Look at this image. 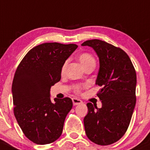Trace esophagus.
<instances>
[{"label":"esophagus","mask_w":150,"mask_h":150,"mask_svg":"<svg viewBox=\"0 0 150 150\" xmlns=\"http://www.w3.org/2000/svg\"><path fill=\"white\" fill-rule=\"evenodd\" d=\"M72 103H73L74 105H79V104L82 103V100H80V99L77 98H73L72 99Z\"/></svg>","instance_id":"obj_1"}]
</instances>
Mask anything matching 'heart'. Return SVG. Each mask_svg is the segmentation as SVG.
<instances>
[{
	"instance_id": "b5f03b06",
	"label": "heart",
	"mask_w": 150,
	"mask_h": 150,
	"mask_svg": "<svg viewBox=\"0 0 150 150\" xmlns=\"http://www.w3.org/2000/svg\"><path fill=\"white\" fill-rule=\"evenodd\" d=\"M78 59H79L80 62L81 63L82 66L85 68H86L87 67H89V66L91 65H96V59L95 58L93 57L92 54H91L90 53L88 52H83L81 54H79L78 56ZM65 66H66V63H64V65L62 66V70L64 71V68H65ZM83 88V86H76L75 87V91L76 92H80L81 91L82 88Z\"/></svg>"
}]
</instances>
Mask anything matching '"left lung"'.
Returning <instances> with one entry per match:
<instances>
[{"label":"left lung","mask_w":150,"mask_h":150,"mask_svg":"<svg viewBox=\"0 0 150 150\" xmlns=\"http://www.w3.org/2000/svg\"><path fill=\"white\" fill-rule=\"evenodd\" d=\"M81 45L92 47L98 57L96 84L101 87L97 94L101 108L87 103L86 134L93 142L108 145L120 139L130 124L136 104V71L128 54L119 47L99 39L86 41Z\"/></svg>","instance_id":"1"}]
</instances>
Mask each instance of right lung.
Listing matches in <instances>:
<instances>
[{
  "mask_svg": "<svg viewBox=\"0 0 150 150\" xmlns=\"http://www.w3.org/2000/svg\"><path fill=\"white\" fill-rule=\"evenodd\" d=\"M77 48L74 44H42L28 52L16 70L14 115L25 136L35 144H50L62 134L72 101L55 98L52 102L50 88L60 80L62 66Z\"/></svg>",
  "mask_w": 150,
  "mask_h": 150,
  "instance_id": "right-lung-1",
  "label": "right lung"
}]
</instances>
